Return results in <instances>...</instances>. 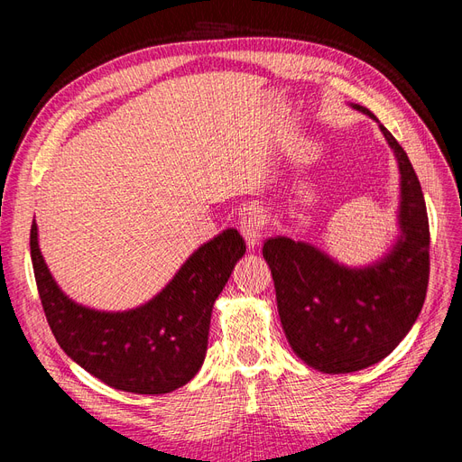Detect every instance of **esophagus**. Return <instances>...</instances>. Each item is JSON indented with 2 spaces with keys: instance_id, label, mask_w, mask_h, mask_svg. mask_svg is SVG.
Wrapping results in <instances>:
<instances>
[{
  "instance_id": "esophagus-1",
  "label": "esophagus",
  "mask_w": 462,
  "mask_h": 462,
  "mask_svg": "<svg viewBox=\"0 0 462 462\" xmlns=\"http://www.w3.org/2000/svg\"><path fill=\"white\" fill-rule=\"evenodd\" d=\"M263 223H265V212L260 206H248L243 216H241V233L246 241L248 250H253L260 239H262V231H263Z\"/></svg>"
}]
</instances>
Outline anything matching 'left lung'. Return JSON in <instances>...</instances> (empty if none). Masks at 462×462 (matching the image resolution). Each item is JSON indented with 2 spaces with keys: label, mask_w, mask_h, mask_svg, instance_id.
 Returning a JSON list of instances; mask_svg holds the SVG:
<instances>
[{
  "label": "left lung",
  "mask_w": 462,
  "mask_h": 462,
  "mask_svg": "<svg viewBox=\"0 0 462 462\" xmlns=\"http://www.w3.org/2000/svg\"><path fill=\"white\" fill-rule=\"evenodd\" d=\"M353 109L380 125L399 167L397 236L366 265H345L324 250L273 236L263 243L277 310L295 355L324 374L365 370L393 353L422 310L430 275V227L420 180L370 109Z\"/></svg>",
  "instance_id": "8db88e82"
}]
</instances>
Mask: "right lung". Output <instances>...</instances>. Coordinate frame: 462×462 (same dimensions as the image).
<instances>
[{"label": "right lung", "instance_id": "right-lung-1", "mask_svg": "<svg viewBox=\"0 0 462 462\" xmlns=\"http://www.w3.org/2000/svg\"><path fill=\"white\" fill-rule=\"evenodd\" d=\"M246 253L236 229L204 243L148 302L123 312L96 310L69 299L40 253L31 229V258L42 306L55 341L106 385L138 395L170 393L200 370L214 302Z\"/></svg>", "mask_w": 462, "mask_h": 462}]
</instances>
